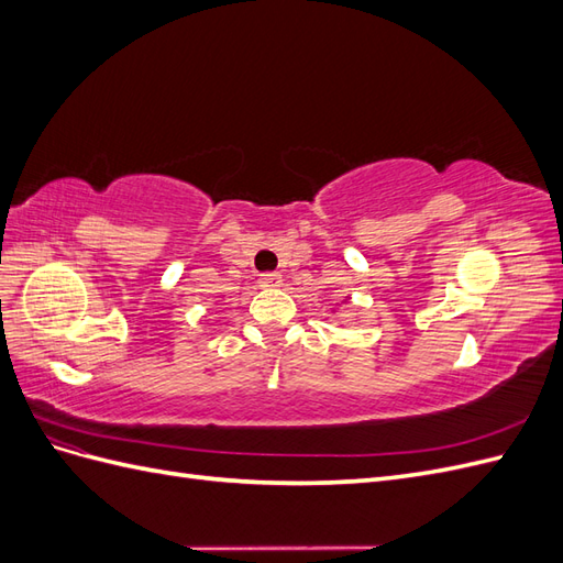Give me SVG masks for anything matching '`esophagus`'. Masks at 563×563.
I'll use <instances>...</instances> for the list:
<instances>
[{"mask_svg": "<svg viewBox=\"0 0 563 563\" xmlns=\"http://www.w3.org/2000/svg\"><path fill=\"white\" fill-rule=\"evenodd\" d=\"M258 284L265 286V288H275V286L282 284V275H279V272H263Z\"/></svg>", "mask_w": 563, "mask_h": 563, "instance_id": "obj_1", "label": "esophagus"}]
</instances>
